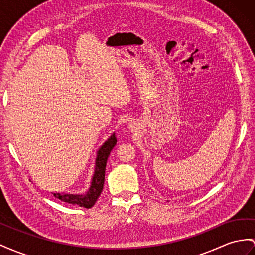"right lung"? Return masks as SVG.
<instances>
[{"instance_id":"obj_1","label":"right lung","mask_w":255,"mask_h":255,"mask_svg":"<svg viewBox=\"0 0 255 255\" xmlns=\"http://www.w3.org/2000/svg\"><path fill=\"white\" fill-rule=\"evenodd\" d=\"M115 145H116V138L113 134L100 147L99 152H98V155H97L96 170H95L93 181H91V186L86 194L73 195V194L55 193L54 194L55 197L60 199L61 201L68 202V204L77 205L83 208L88 209L93 207L95 205V202L98 200V198H99V196L103 190L104 174H106V166H107L108 157Z\"/></svg>"}]
</instances>
